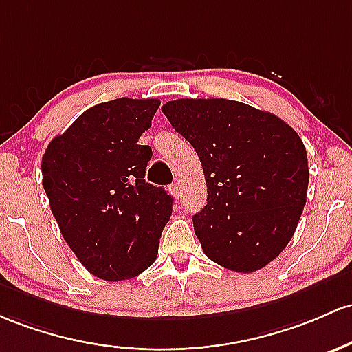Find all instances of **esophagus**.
Instances as JSON below:
<instances>
[{"label":"esophagus","mask_w":352,"mask_h":352,"mask_svg":"<svg viewBox=\"0 0 352 352\" xmlns=\"http://www.w3.org/2000/svg\"><path fill=\"white\" fill-rule=\"evenodd\" d=\"M168 190H170V194L175 197V199H180V195H182V188H180L179 184H172L168 187Z\"/></svg>","instance_id":"1"}]
</instances>
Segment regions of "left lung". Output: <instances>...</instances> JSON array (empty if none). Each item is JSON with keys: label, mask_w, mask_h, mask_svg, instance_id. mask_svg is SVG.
<instances>
[{"label": "left lung", "mask_w": 352, "mask_h": 352, "mask_svg": "<svg viewBox=\"0 0 352 352\" xmlns=\"http://www.w3.org/2000/svg\"><path fill=\"white\" fill-rule=\"evenodd\" d=\"M195 148L207 206L192 217L210 261L256 272L291 242L306 206L309 167L300 137L269 111L226 98H180L162 107Z\"/></svg>", "instance_id": "8db88e82"}]
</instances>
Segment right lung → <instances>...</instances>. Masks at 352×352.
<instances>
[{
	"label": "right lung",
	"mask_w": 352,
	"mask_h": 352,
	"mask_svg": "<svg viewBox=\"0 0 352 352\" xmlns=\"http://www.w3.org/2000/svg\"><path fill=\"white\" fill-rule=\"evenodd\" d=\"M158 107L155 98L98 103L56 135L41 160L61 235L103 280L132 279L148 269L172 215V197L145 180L152 148L138 145Z\"/></svg>",
	"instance_id": "add662e5"
}]
</instances>
